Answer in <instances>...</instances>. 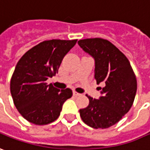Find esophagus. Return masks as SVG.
Returning <instances> with one entry per match:
<instances>
[{
    "label": "esophagus",
    "mask_w": 150,
    "mask_h": 150,
    "mask_svg": "<svg viewBox=\"0 0 150 150\" xmlns=\"http://www.w3.org/2000/svg\"><path fill=\"white\" fill-rule=\"evenodd\" d=\"M80 95H81L80 93H78V92H77V91H73V96H79Z\"/></svg>",
    "instance_id": "obj_1"
}]
</instances>
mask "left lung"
I'll return each instance as SVG.
<instances>
[{"label":"left lung","mask_w":150,"mask_h":150,"mask_svg":"<svg viewBox=\"0 0 150 150\" xmlns=\"http://www.w3.org/2000/svg\"><path fill=\"white\" fill-rule=\"evenodd\" d=\"M79 46L95 59V79L102 83V96H87L89 105L80 109L82 121L94 129H106L119 122L130 109L137 91V81L128 59L110 41L79 40Z\"/></svg>","instance_id":"8db88e82"}]
</instances>
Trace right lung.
Wrapping results in <instances>:
<instances>
[{
    "instance_id": "1",
    "label": "right lung",
    "mask_w": 150,
    "mask_h": 150,
    "mask_svg": "<svg viewBox=\"0 0 150 150\" xmlns=\"http://www.w3.org/2000/svg\"><path fill=\"white\" fill-rule=\"evenodd\" d=\"M77 40H45L24 54L11 79V93L21 115L35 125H47L58 119L71 89L59 90L46 80L59 72L63 57Z\"/></svg>"
}]
</instances>
